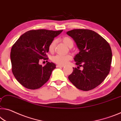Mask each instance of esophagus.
<instances>
[{"instance_id": "esophagus-1", "label": "esophagus", "mask_w": 121, "mask_h": 121, "mask_svg": "<svg viewBox=\"0 0 121 121\" xmlns=\"http://www.w3.org/2000/svg\"><path fill=\"white\" fill-rule=\"evenodd\" d=\"M57 68H63V67H64V65H57L56 66Z\"/></svg>"}]
</instances>
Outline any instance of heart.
<instances>
[{
	"mask_svg": "<svg viewBox=\"0 0 121 121\" xmlns=\"http://www.w3.org/2000/svg\"><path fill=\"white\" fill-rule=\"evenodd\" d=\"M62 40L64 43L65 44L66 46H68L69 48H72L73 46V41L72 39L69 37L66 36L63 37L62 38ZM56 40H53L49 46V50L50 52L53 51L54 50L55 45H56ZM72 56L71 55H68L65 56H63L60 55H57L55 56L52 58L53 62L56 63L58 65H63L66 64L68 62L70 59H71Z\"/></svg>",
	"mask_w": 121,
	"mask_h": 121,
	"instance_id": "b5f03b06",
	"label": "heart"
}]
</instances>
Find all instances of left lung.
<instances>
[{
	"label": "left lung",
	"instance_id": "left-lung-1",
	"mask_svg": "<svg viewBox=\"0 0 121 121\" xmlns=\"http://www.w3.org/2000/svg\"><path fill=\"white\" fill-rule=\"evenodd\" d=\"M66 34L72 38L79 50L74 57L77 68H73L68 78L80 90H92L101 84L110 72L112 60L110 45L90 30L74 29ZM81 66L83 70L79 69Z\"/></svg>",
	"mask_w": 121,
	"mask_h": 121
}]
</instances>
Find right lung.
I'll return each instance as SVG.
<instances>
[{"label":"right lung","instance_id":"right-lung-1","mask_svg":"<svg viewBox=\"0 0 121 121\" xmlns=\"http://www.w3.org/2000/svg\"><path fill=\"white\" fill-rule=\"evenodd\" d=\"M62 31L44 29L29 31L12 46L10 54L12 71L18 82L25 88L38 89L49 79L56 68L55 64L48 62L42 66L39 62L42 59H47L50 43Z\"/></svg>","mask_w":121,"mask_h":121}]
</instances>
